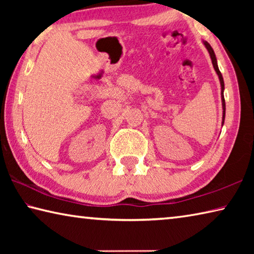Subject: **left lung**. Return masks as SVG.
Instances as JSON below:
<instances>
[{
  "mask_svg": "<svg viewBox=\"0 0 254 254\" xmlns=\"http://www.w3.org/2000/svg\"><path fill=\"white\" fill-rule=\"evenodd\" d=\"M204 45H205V47L208 50L209 56H210V59H212L213 66H214V69H215V71L217 72L218 78H220V81H221V86H222V102H223V122H224V119H225V100H224V95H223V92H224V80H223V77H222L221 71H220V69H218L216 57H215V54H214L213 48L209 46V44H208L207 41H204Z\"/></svg>",
  "mask_w": 254,
  "mask_h": 254,
  "instance_id": "1",
  "label": "left lung"
}]
</instances>
